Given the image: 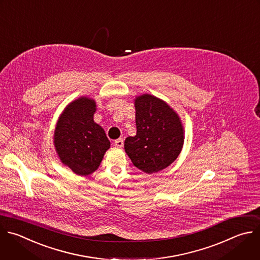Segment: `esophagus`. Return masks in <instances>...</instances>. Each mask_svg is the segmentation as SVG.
<instances>
[{
	"instance_id": "1",
	"label": "esophagus",
	"mask_w": 260,
	"mask_h": 260,
	"mask_svg": "<svg viewBox=\"0 0 260 260\" xmlns=\"http://www.w3.org/2000/svg\"><path fill=\"white\" fill-rule=\"evenodd\" d=\"M114 146L117 148H122L123 147V139H117L114 141Z\"/></svg>"
}]
</instances>
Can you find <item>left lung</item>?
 Wrapping results in <instances>:
<instances>
[{"label": "left lung", "instance_id": "8db88e82", "mask_svg": "<svg viewBox=\"0 0 260 260\" xmlns=\"http://www.w3.org/2000/svg\"><path fill=\"white\" fill-rule=\"evenodd\" d=\"M135 108L137 134L125 139L124 150L136 167L151 175L178 158L185 131L179 114L153 95L136 97Z\"/></svg>", "mask_w": 260, "mask_h": 260}]
</instances>
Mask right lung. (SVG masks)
<instances>
[{
	"label": "right lung",
	"instance_id": "right-lung-1",
	"mask_svg": "<svg viewBox=\"0 0 260 260\" xmlns=\"http://www.w3.org/2000/svg\"><path fill=\"white\" fill-rule=\"evenodd\" d=\"M96 101L79 97L60 114L54 131V146L61 162L77 176H89L98 169L110 141L94 121Z\"/></svg>",
	"mask_w": 260,
	"mask_h": 260
}]
</instances>
